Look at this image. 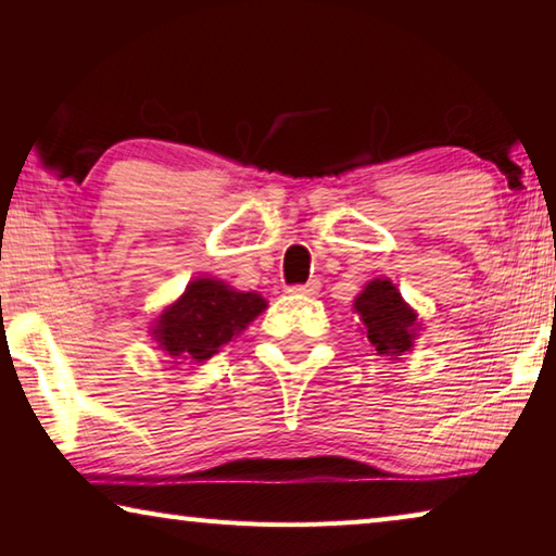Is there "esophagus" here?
<instances>
[{"instance_id":"34e87169","label":"esophagus","mask_w":556,"mask_h":556,"mask_svg":"<svg viewBox=\"0 0 556 556\" xmlns=\"http://www.w3.org/2000/svg\"><path fill=\"white\" fill-rule=\"evenodd\" d=\"M318 289H321V281H318V279H312V281H306V285H294V287H289L287 291H289V294H299V296H316V294H318Z\"/></svg>"}]
</instances>
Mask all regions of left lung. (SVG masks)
I'll list each match as a JSON object with an SVG mask.
<instances>
[{
	"mask_svg": "<svg viewBox=\"0 0 556 556\" xmlns=\"http://www.w3.org/2000/svg\"><path fill=\"white\" fill-rule=\"evenodd\" d=\"M355 314L361 316L378 355H388L390 361H400V355L412 351L414 338L419 331V321L414 308L402 299L400 289L390 279H372L355 296Z\"/></svg>",
	"mask_w": 556,
	"mask_h": 556,
	"instance_id": "obj_1",
	"label": "left lung"
}]
</instances>
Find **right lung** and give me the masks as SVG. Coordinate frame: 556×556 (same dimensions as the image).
Segmentation results:
<instances>
[{"mask_svg": "<svg viewBox=\"0 0 556 556\" xmlns=\"http://www.w3.org/2000/svg\"><path fill=\"white\" fill-rule=\"evenodd\" d=\"M257 291H238L220 279L199 277L152 328L159 348L172 363H205L265 312Z\"/></svg>", "mask_w": 556, "mask_h": 556, "instance_id": "add662e5", "label": "right lung"}]
</instances>
